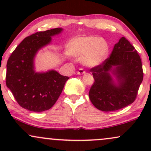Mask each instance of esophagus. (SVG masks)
I'll list each match as a JSON object with an SVG mask.
<instances>
[{"mask_svg": "<svg viewBox=\"0 0 151 151\" xmlns=\"http://www.w3.org/2000/svg\"><path fill=\"white\" fill-rule=\"evenodd\" d=\"M85 73H86V72L84 70H83L82 68L79 69V70L77 71V74H85Z\"/></svg>", "mask_w": 151, "mask_h": 151, "instance_id": "esophagus-1", "label": "esophagus"}]
</instances>
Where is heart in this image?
Segmentation results:
<instances>
[{
    "label": "heart",
    "instance_id": "1",
    "mask_svg": "<svg viewBox=\"0 0 151 151\" xmlns=\"http://www.w3.org/2000/svg\"><path fill=\"white\" fill-rule=\"evenodd\" d=\"M66 50L72 56H83V63L89 67L100 65L109 54L106 41L93 36L73 38L69 41Z\"/></svg>",
    "mask_w": 151,
    "mask_h": 151
}]
</instances>
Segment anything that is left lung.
Instances as JSON below:
<instances>
[{
	"label": "left lung",
	"instance_id": "8db88e82",
	"mask_svg": "<svg viewBox=\"0 0 151 151\" xmlns=\"http://www.w3.org/2000/svg\"><path fill=\"white\" fill-rule=\"evenodd\" d=\"M90 72L94 82L89 90V99L102 111H116L132 104L143 79L141 58L124 37L114 45L110 56ZM110 73L115 76L116 83Z\"/></svg>",
	"mask_w": 151,
	"mask_h": 151
}]
</instances>
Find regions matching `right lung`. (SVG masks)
Listing matches in <instances>:
<instances>
[{"label": "right lung", "mask_w": 151, "mask_h": 151, "mask_svg": "<svg viewBox=\"0 0 151 151\" xmlns=\"http://www.w3.org/2000/svg\"><path fill=\"white\" fill-rule=\"evenodd\" d=\"M62 31V28H54L25 37L8 60L6 86L22 108L35 112L52 108L70 79L55 70L39 73L34 70L38 50L50 44L52 36Z\"/></svg>", "instance_id": "obj_1"}]
</instances>
